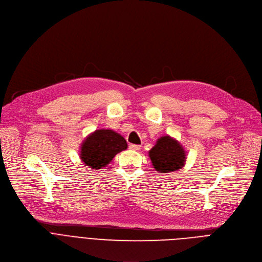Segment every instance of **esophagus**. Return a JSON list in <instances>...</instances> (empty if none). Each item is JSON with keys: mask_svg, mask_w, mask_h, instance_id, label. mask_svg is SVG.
I'll return each instance as SVG.
<instances>
[{"mask_svg": "<svg viewBox=\"0 0 262 262\" xmlns=\"http://www.w3.org/2000/svg\"><path fill=\"white\" fill-rule=\"evenodd\" d=\"M139 146L138 144H133V143H131V144H129V149L130 150H133V151H137V150H139Z\"/></svg>", "mask_w": 262, "mask_h": 262, "instance_id": "esophagus-1", "label": "esophagus"}]
</instances>
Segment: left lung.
Wrapping results in <instances>:
<instances>
[{
    "instance_id": "obj_1",
    "label": "left lung",
    "mask_w": 262,
    "mask_h": 262,
    "mask_svg": "<svg viewBox=\"0 0 262 262\" xmlns=\"http://www.w3.org/2000/svg\"><path fill=\"white\" fill-rule=\"evenodd\" d=\"M149 157L158 172H171L181 169L186 162V153L181 143L168 135L158 138L149 151Z\"/></svg>"
}]
</instances>
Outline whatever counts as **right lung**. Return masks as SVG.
<instances>
[{"instance_id":"add662e5","label":"right lung","mask_w":262,"mask_h":262,"mask_svg":"<svg viewBox=\"0 0 262 262\" xmlns=\"http://www.w3.org/2000/svg\"><path fill=\"white\" fill-rule=\"evenodd\" d=\"M127 148L128 144L121 134L110 129L96 130L83 140L80 158L87 166L97 170L105 167L116 154Z\"/></svg>"}]
</instances>
